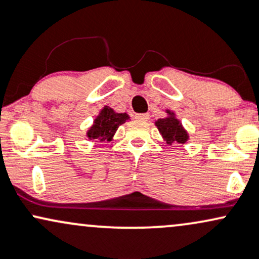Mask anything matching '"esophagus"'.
I'll list each match as a JSON object with an SVG mask.
<instances>
[{"label": "esophagus", "mask_w": 259, "mask_h": 259, "mask_svg": "<svg viewBox=\"0 0 259 259\" xmlns=\"http://www.w3.org/2000/svg\"><path fill=\"white\" fill-rule=\"evenodd\" d=\"M138 121H148L149 115L148 114H137L135 116Z\"/></svg>", "instance_id": "1"}]
</instances>
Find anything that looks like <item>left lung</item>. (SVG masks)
Instances as JSON below:
<instances>
[{
    "instance_id": "8db88e82",
    "label": "left lung",
    "mask_w": 259,
    "mask_h": 259,
    "mask_svg": "<svg viewBox=\"0 0 259 259\" xmlns=\"http://www.w3.org/2000/svg\"><path fill=\"white\" fill-rule=\"evenodd\" d=\"M166 114L167 116L155 121V126L157 127L160 135L162 136V139L168 145L175 144V143L185 144V143L189 141L188 131L184 128L181 120L177 118V115H176L175 111L167 109Z\"/></svg>"
}]
</instances>
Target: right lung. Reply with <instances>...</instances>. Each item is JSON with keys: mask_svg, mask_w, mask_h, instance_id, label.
<instances>
[{"mask_svg": "<svg viewBox=\"0 0 259 259\" xmlns=\"http://www.w3.org/2000/svg\"><path fill=\"white\" fill-rule=\"evenodd\" d=\"M130 120L128 114L117 112L110 106H103L102 110L93 120V124L87 130L86 136L91 141L110 142L121 124Z\"/></svg>", "mask_w": 259, "mask_h": 259, "instance_id": "obj_1", "label": "right lung"}]
</instances>
